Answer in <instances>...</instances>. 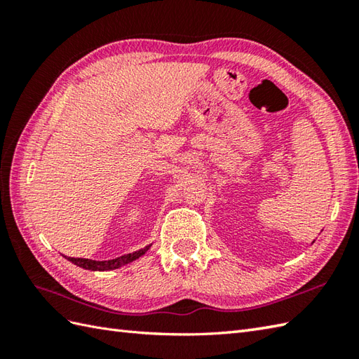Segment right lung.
Wrapping results in <instances>:
<instances>
[{
  "mask_svg": "<svg viewBox=\"0 0 359 359\" xmlns=\"http://www.w3.org/2000/svg\"><path fill=\"white\" fill-rule=\"evenodd\" d=\"M151 247V245H149ZM149 247H144L134 251V253L123 255L116 259H109V261H93V259H83V257H67V261H71L72 264L81 266V269L86 270H93V271H106V270H114V269H120L121 265H126L129 262L139 259L142 255L147 253Z\"/></svg>",
  "mask_w": 359,
  "mask_h": 359,
  "instance_id": "1",
  "label": "right lung"
}]
</instances>
